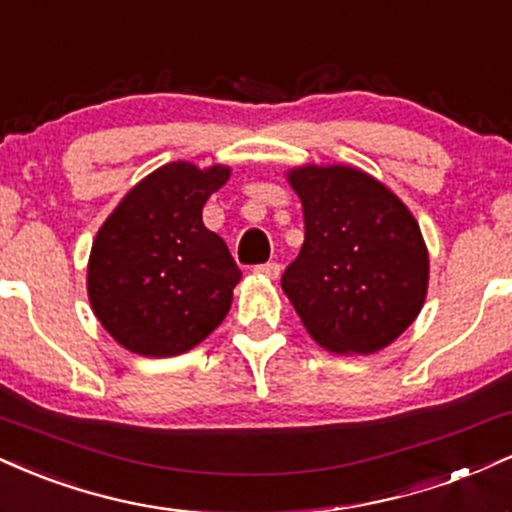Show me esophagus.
I'll return each mask as SVG.
<instances>
[{
    "instance_id": "obj_1",
    "label": "esophagus",
    "mask_w": 512,
    "mask_h": 512,
    "mask_svg": "<svg viewBox=\"0 0 512 512\" xmlns=\"http://www.w3.org/2000/svg\"><path fill=\"white\" fill-rule=\"evenodd\" d=\"M254 270L258 275H263V278L278 280L280 273H282V266H280V263H261V266H256Z\"/></svg>"
}]
</instances>
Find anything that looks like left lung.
<instances>
[{
	"mask_svg": "<svg viewBox=\"0 0 512 512\" xmlns=\"http://www.w3.org/2000/svg\"><path fill=\"white\" fill-rule=\"evenodd\" d=\"M304 208V244L282 290L318 345L371 354L412 326L429 287V251L414 215L357 167L287 172Z\"/></svg>",
	"mask_w": 512,
	"mask_h": 512,
	"instance_id": "8db88e82",
	"label": "left lung"
}]
</instances>
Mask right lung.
Instances as JSON below:
<instances>
[{
  "mask_svg": "<svg viewBox=\"0 0 512 512\" xmlns=\"http://www.w3.org/2000/svg\"><path fill=\"white\" fill-rule=\"evenodd\" d=\"M230 167L177 160L150 172L95 234L88 299L102 328L143 357H174L206 340L232 306L242 270L203 206Z\"/></svg>",
  "mask_w": 512,
  "mask_h": 512,
  "instance_id": "obj_1",
  "label": "right lung"
}]
</instances>
